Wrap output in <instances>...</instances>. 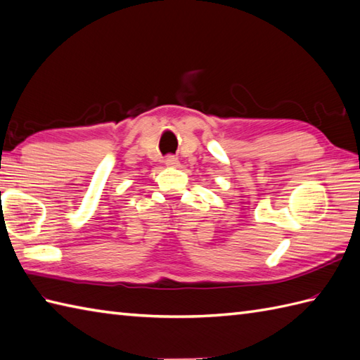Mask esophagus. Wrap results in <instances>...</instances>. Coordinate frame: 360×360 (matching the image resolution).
I'll return each mask as SVG.
<instances>
[{"label": "esophagus", "mask_w": 360, "mask_h": 360, "mask_svg": "<svg viewBox=\"0 0 360 360\" xmlns=\"http://www.w3.org/2000/svg\"><path fill=\"white\" fill-rule=\"evenodd\" d=\"M165 165L167 167H178L179 160H178V158H174V156H167L165 158Z\"/></svg>", "instance_id": "obj_1"}]
</instances>
